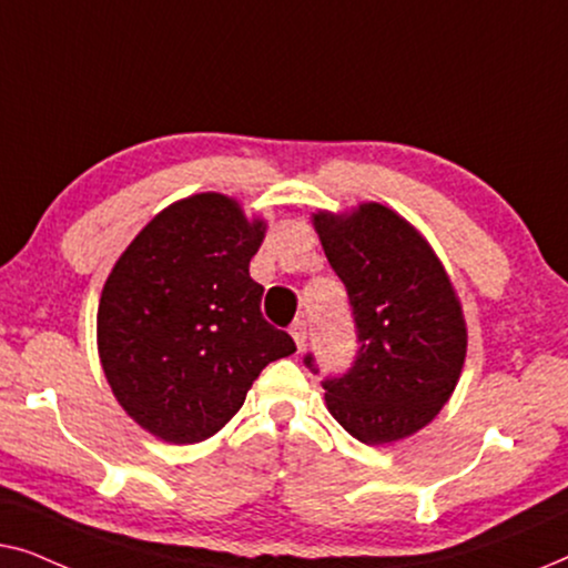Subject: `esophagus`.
<instances>
[{"label":"esophagus","instance_id":"esophagus-1","mask_svg":"<svg viewBox=\"0 0 568 568\" xmlns=\"http://www.w3.org/2000/svg\"><path fill=\"white\" fill-rule=\"evenodd\" d=\"M290 333H292L294 344H297V348L302 352V346H305V341H307V323H305V321H300V317H297V321L292 323Z\"/></svg>","mask_w":568,"mask_h":568}]
</instances>
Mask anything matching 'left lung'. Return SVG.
<instances>
[{
  "label": "left lung",
  "mask_w": 568,
  "mask_h": 568,
  "mask_svg": "<svg viewBox=\"0 0 568 568\" xmlns=\"http://www.w3.org/2000/svg\"><path fill=\"white\" fill-rule=\"evenodd\" d=\"M313 224L359 341L352 369L323 379L328 410L364 445L410 437L439 414L463 372L460 300L429 243L393 209L317 212ZM305 364L317 372L313 354Z\"/></svg>",
  "instance_id": "1"
}]
</instances>
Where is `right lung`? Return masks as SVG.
<instances>
[{"label":"right lung","instance_id":"obj_1","mask_svg":"<svg viewBox=\"0 0 568 568\" xmlns=\"http://www.w3.org/2000/svg\"><path fill=\"white\" fill-rule=\"evenodd\" d=\"M266 224L196 193L160 212L115 261L98 305V352L123 410L193 445L237 414L266 364L297 352L261 313L251 278Z\"/></svg>","mask_w":568,"mask_h":568}]
</instances>
